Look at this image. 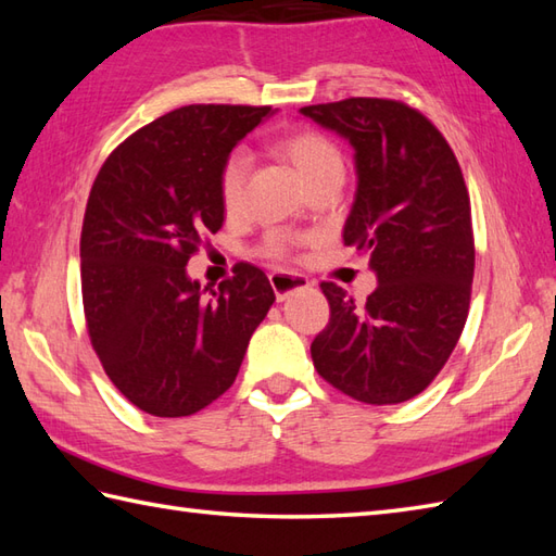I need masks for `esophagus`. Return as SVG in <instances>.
Listing matches in <instances>:
<instances>
[{"instance_id": "obj_1", "label": "esophagus", "mask_w": 556, "mask_h": 556, "mask_svg": "<svg viewBox=\"0 0 556 556\" xmlns=\"http://www.w3.org/2000/svg\"><path fill=\"white\" fill-rule=\"evenodd\" d=\"M269 285H271V289H275L277 301H287L296 291H303L311 287L308 277L296 275V271H271Z\"/></svg>"}]
</instances>
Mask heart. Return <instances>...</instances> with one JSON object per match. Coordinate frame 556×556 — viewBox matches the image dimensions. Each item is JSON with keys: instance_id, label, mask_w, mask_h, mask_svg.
Returning a JSON list of instances; mask_svg holds the SVG:
<instances>
[{"instance_id": "obj_1", "label": "heart", "mask_w": 556, "mask_h": 556, "mask_svg": "<svg viewBox=\"0 0 556 556\" xmlns=\"http://www.w3.org/2000/svg\"><path fill=\"white\" fill-rule=\"evenodd\" d=\"M277 150L291 164L293 172L299 174L303 186L311 188L323 181H344L346 164L341 150L317 131H293L287 134L277 143ZM245 174L248 162L243 152H231L227 162L222 164L219 172V200L222 207L233 215L243 205L245 191ZM299 245V239L287 233H269L263 243V253L267 257H289L293 248Z\"/></svg>"}]
</instances>
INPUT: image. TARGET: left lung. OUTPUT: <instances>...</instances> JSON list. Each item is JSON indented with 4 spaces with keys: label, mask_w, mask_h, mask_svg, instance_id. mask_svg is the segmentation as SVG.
Here are the masks:
<instances>
[{
    "label": "left lung",
    "mask_w": 556,
    "mask_h": 556,
    "mask_svg": "<svg viewBox=\"0 0 556 556\" xmlns=\"http://www.w3.org/2000/svg\"><path fill=\"white\" fill-rule=\"evenodd\" d=\"M301 114L356 150L344 243L370 257L380 281L363 305L323 281L329 323L311 344L313 365L363 404H401L440 375L468 317L476 243L464 174L446 138L406 102L349 98Z\"/></svg>",
    "instance_id": "obj_1"
}]
</instances>
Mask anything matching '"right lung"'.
<instances>
[{
  "label": "right lung",
  "mask_w": 556,
  "mask_h": 556,
  "mask_svg": "<svg viewBox=\"0 0 556 556\" xmlns=\"http://www.w3.org/2000/svg\"><path fill=\"white\" fill-rule=\"evenodd\" d=\"M271 114L188 104L138 128L104 160L80 231V291L90 344L114 387L157 418L193 416L233 384L275 291L233 265L205 296L186 265L224 222L219 172Z\"/></svg>",
  "instance_id": "obj_1"
}]
</instances>
